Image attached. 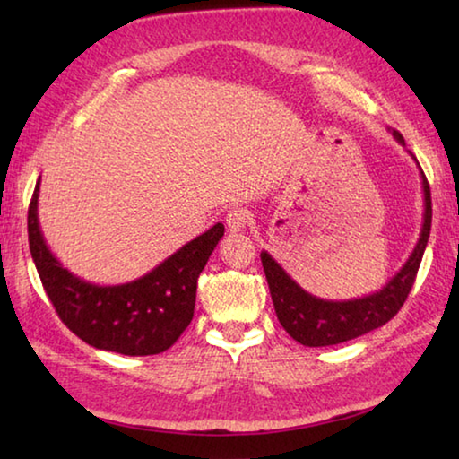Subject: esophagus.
I'll use <instances>...</instances> for the list:
<instances>
[{
  "label": "esophagus",
  "instance_id": "1",
  "mask_svg": "<svg viewBox=\"0 0 459 459\" xmlns=\"http://www.w3.org/2000/svg\"><path fill=\"white\" fill-rule=\"evenodd\" d=\"M225 223H228L230 231H242L246 230V225L250 223V212L246 207H234L228 212V217H225Z\"/></svg>",
  "mask_w": 459,
  "mask_h": 459
}]
</instances>
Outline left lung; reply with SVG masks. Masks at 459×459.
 <instances>
[{
	"instance_id": "obj_1",
	"label": "left lung",
	"mask_w": 459,
	"mask_h": 459,
	"mask_svg": "<svg viewBox=\"0 0 459 459\" xmlns=\"http://www.w3.org/2000/svg\"><path fill=\"white\" fill-rule=\"evenodd\" d=\"M393 136L404 146V138L399 132L393 130ZM420 178H423L425 213L419 242L399 273L374 295L351 300H325L313 297L305 289H300L268 252L260 254L276 317L292 340L309 345V348L335 345L382 327L401 311L412 284H415L417 270L423 260L431 231V191L423 170H420Z\"/></svg>"
}]
</instances>
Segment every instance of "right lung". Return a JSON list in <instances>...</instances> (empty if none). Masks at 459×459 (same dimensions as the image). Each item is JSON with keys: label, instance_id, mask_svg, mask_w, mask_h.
I'll return each instance as SVG.
<instances>
[{"label": "right lung", "instance_id": "obj_1", "mask_svg": "<svg viewBox=\"0 0 459 459\" xmlns=\"http://www.w3.org/2000/svg\"><path fill=\"white\" fill-rule=\"evenodd\" d=\"M40 178L28 207V242L42 287L60 321L97 350L154 356L189 327L197 279L223 236V223L191 239L140 279L100 287L74 276L52 256L39 223Z\"/></svg>", "mask_w": 459, "mask_h": 459}]
</instances>
